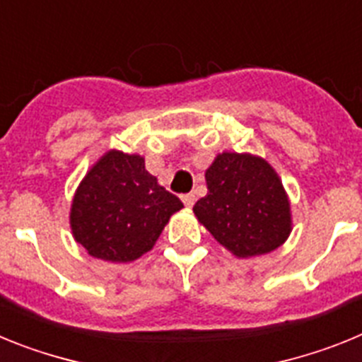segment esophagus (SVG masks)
<instances>
[{
    "label": "esophagus",
    "instance_id": "esophagus-1",
    "mask_svg": "<svg viewBox=\"0 0 362 362\" xmlns=\"http://www.w3.org/2000/svg\"><path fill=\"white\" fill-rule=\"evenodd\" d=\"M181 199H183V203L187 209H192V206H194V203H196V196H194V194H185V196H181Z\"/></svg>",
    "mask_w": 362,
    "mask_h": 362
}]
</instances>
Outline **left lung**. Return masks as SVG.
Here are the masks:
<instances>
[{
	"instance_id": "8db88e82",
	"label": "left lung",
	"mask_w": 362,
	"mask_h": 362,
	"mask_svg": "<svg viewBox=\"0 0 362 362\" xmlns=\"http://www.w3.org/2000/svg\"><path fill=\"white\" fill-rule=\"evenodd\" d=\"M204 179L209 192L194 204V214L230 254L239 259L270 254L288 239V194L267 159L221 152Z\"/></svg>"
}]
</instances>
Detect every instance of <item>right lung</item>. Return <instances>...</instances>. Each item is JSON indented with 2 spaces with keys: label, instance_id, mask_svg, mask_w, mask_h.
<instances>
[{
  "label": "right lung",
  "instance_id": "add662e5",
  "mask_svg": "<svg viewBox=\"0 0 362 362\" xmlns=\"http://www.w3.org/2000/svg\"><path fill=\"white\" fill-rule=\"evenodd\" d=\"M181 209L179 197L146 170L143 156L108 150L76 188L70 230L92 257L130 263L152 250Z\"/></svg>",
  "mask_w": 362,
  "mask_h": 362
}]
</instances>
